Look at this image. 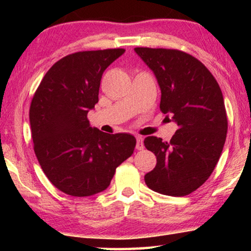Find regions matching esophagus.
Instances as JSON below:
<instances>
[{
	"label": "esophagus",
	"mask_w": 251,
	"mask_h": 251,
	"mask_svg": "<svg viewBox=\"0 0 251 251\" xmlns=\"http://www.w3.org/2000/svg\"><path fill=\"white\" fill-rule=\"evenodd\" d=\"M136 149L138 151L144 150V142L142 137H137V144H136Z\"/></svg>",
	"instance_id": "1"
}]
</instances>
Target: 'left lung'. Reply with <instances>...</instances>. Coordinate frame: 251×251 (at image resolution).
I'll list each match as a JSON object with an SVG mask.
<instances>
[{"label": "left lung", "mask_w": 251, "mask_h": 251, "mask_svg": "<svg viewBox=\"0 0 251 251\" xmlns=\"http://www.w3.org/2000/svg\"><path fill=\"white\" fill-rule=\"evenodd\" d=\"M135 51L160 85L161 112L178 126L170 142L154 136L144 140L156 156L145 183L157 193L184 197L208 179L221 157L227 132L222 90L208 68L191 54L152 48Z\"/></svg>", "instance_id": "1"}]
</instances>
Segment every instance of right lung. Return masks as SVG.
I'll list each match as a JSON object with an SVG mask.
<instances>
[{"label": "right lung", "mask_w": 251, "mask_h": 251, "mask_svg": "<svg viewBox=\"0 0 251 251\" xmlns=\"http://www.w3.org/2000/svg\"><path fill=\"white\" fill-rule=\"evenodd\" d=\"M125 49L80 51L47 72L29 108L34 152L51 183L72 197L106 190L116 168L132 155L129 133L91 128L89 109L98 102L102 73Z\"/></svg>", "instance_id": "1"}]
</instances>
